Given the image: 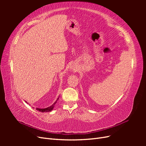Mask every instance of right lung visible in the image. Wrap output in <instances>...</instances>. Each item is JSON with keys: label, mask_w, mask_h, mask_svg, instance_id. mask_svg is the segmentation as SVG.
<instances>
[{"label": "right lung", "mask_w": 146, "mask_h": 146, "mask_svg": "<svg viewBox=\"0 0 146 146\" xmlns=\"http://www.w3.org/2000/svg\"><path fill=\"white\" fill-rule=\"evenodd\" d=\"M58 99H59V97L58 98H57V99H56V100L55 102L51 106H50V107H47V108H36V110H38V111H40V112H42V113H44V112H50V111H51L52 110L54 109V107H55V105L56 104V102L58 101ZM25 102L27 103V102L25 101ZM28 104V103H27Z\"/></svg>", "instance_id": "obj_1"}]
</instances>
